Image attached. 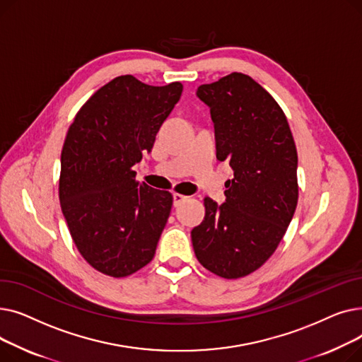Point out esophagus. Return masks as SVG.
Wrapping results in <instances>:
<instances>
[{
    "label": "esophagus",
    "mask_w": 362,
    "mask_h": 362,
    "mask_svg": "<svg viewBox=\"0 0 362 362\" xmlns=\"http://www.w3.org/2000/svg\"><path fill=\"white\" fill-rule=\"evenodd\" d=\"M187 199V197L182 195V194H173V205L179 206L182 202H185Z\"/></svg>",
    "instance_id": "esophagus-1"
}]
</instances>
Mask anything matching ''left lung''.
I'll return each instance as SVG.
<instances>
[{
	"mask_svg": "<svg viewBox=\"0 0 362 362\" xmlns=\"http://www.w3.org/2000/svg\"><path fill=\"white\" fill-rule=\"evenodd\" d=\"M197 95L210 107L217 160L229 161L233 179L224 204L204 199L194 251L206 270L239 279L258 270L288 230L298 204L296 146L283 110L248 74L230 73Z\"/></svg>",
	"mask_w": 362,
	"mask_h": 362,
	"instance_id": "obj_1",
	"label": "left lung"
}]
</instances>
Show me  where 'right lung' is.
Instances as JSON below:
<instances>
[{"instance_id":"1","label":"right lung","mask_w":362,"mask_h":362,"mask_svg":"<svg viewBox=\"0 0 362 362\" xmlns=\"http://www.w3.org/2000/svg\"><path fill=\"white\" fill-rule=\"evenodd\" d=\"M183 90L119 76L95 92L70 124L62 151L59 197L76 248L95 270L126 277L154 258L173 197L136 180L132 167Z\"/></svg>"}]
</instances>
